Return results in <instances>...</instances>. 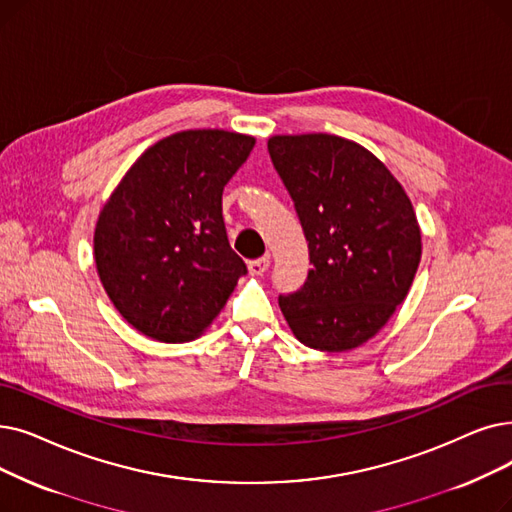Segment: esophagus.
<instances>
[{
  "instance_id": "1",
  "label": "esophagus",
  "mask_w": 512,
  "mask_h": 512,
  "mask_svg": "<svg viewBox=\"0 0 512 512\" xmlns=\"http://www.w3.org/2000/svg\"><path fill=\"white\" fill-rule=\"evenodd\" d=\"M268 268H270V257H259V259L249 261V272H251L253 276L265 274V272H268Z\"/></svg>"
}]
</instances>
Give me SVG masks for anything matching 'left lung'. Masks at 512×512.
Here are the masks:
<instances>
[{
	"label": "left lung",
	"instance_id": "left-lung-1",
	"mask_svg": "<svg viewBox=\"0 0 512 512\" xmlns=\"http://www.w3.org/2000/svg\"><path fill=\"white\" fill-rule=\"evenodd\" d=\"M268 150L295 201L311 270L278 303L307 347L364 345L395 314L416 276L422 238L410 198L383 161L330 133L272 136Z\"/></svg>",
	"mask_w": 512,
	"mask_h": 512
}]
</instances>
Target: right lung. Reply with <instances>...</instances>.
I'll list each match as a JSON object with an SVG mask.
<instances>
[{
	"instance_id": "add662e5",
	"label": "right lung",
	"mask_w": 512,
	"mask_h": 512,
	"mask_svg": "<svg viewBox=\"0 0 512 512\" xmlns=\"http://www.w3.org/2000/svg\"><path fill=\"white\" fill-rule=\"evenodd\" d=\"M253 146V136L226 129L177 131L146 148L108 196L94 230L96 270L142 335H203L247 274L228 242L221 194Z\"/></svg>"
}]
</instances>
